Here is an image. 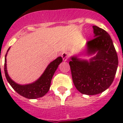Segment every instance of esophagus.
Masks as SVG:
<instances>
[{"label": "esophagus", "instance_id": "1", "mask_svg": "<svg viewBox=\"0 0 123 123\" xmlns=\"http://www.w3.org/2000/svg\"><path fill=\"white\" fill-rule=\"evenodd\" d=\"M62 57L63 59V60L64 61H66L68 59V54L66 52H64L63 54H62Z\"/></svg>", "mask_w": 123, "mask_h": 123}]
</instances>
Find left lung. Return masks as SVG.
<instances>
[{"mask_svg":"<svg viewBox=\"0 0 123 123\" xmlns=\"http://www.w3.org/2000/svg\"><path fill=\"white\" fill-rule=\"evenodd\" d=\"M94 38L88 41L84 49L89 60L70 57L69 64L75 87L82 94L95 95L105 91L114 79L118 66V57L111 36L105 30L92 26Z\"/></svg>","mask_w":123,"mask_h":123,"instance_id":"8db88e82","label":"left lung"}]
</instances>
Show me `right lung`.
<instances>
[{
  "label": "right lung",
  "mask_w": 123,
  "mask_h": 123,
  "mask_svg": "<svg viewBox=\"0 0 123 123\" xmlns=\"http://www.w3.org/2000/svg\"><path fill=\"white\" fill-rule=\"evenodd\" d=\"M9 49L10 48H9L5 55L4 63L5 75L9 84H10L12 89L16 92L28 99H37L44 96L50 89L52 77L57 69L59 65L62 62V58L61 57H59L51 62L46 67L41 77L36 80L31 84L22 85L17 84L14 80H12L7 73L6 57Z\"/></svg>",
  "instance_id": "obj_1"
}]
</instances>
